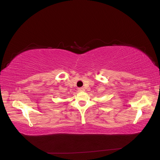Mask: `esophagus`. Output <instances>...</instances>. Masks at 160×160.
Returning a JSON list of instances; mask_svg holds the SVG:
<instances>
[{
    "label": "esophagus",
    "instance_id": "esophagus-1",
    "mask_svg": "<svg viewBox=\"0 0 160 160\" xmlns=\"http://www.w3.org/2000/svg\"><path fill=\"white\" fill-rule=\"evenodd\" d=\"M85 91V89H84V88H79V89H78V91H79V92H83V91Z\"/></svg>",
    "mask_w": 160,
    "mask_h": 160
}]
</instances>
